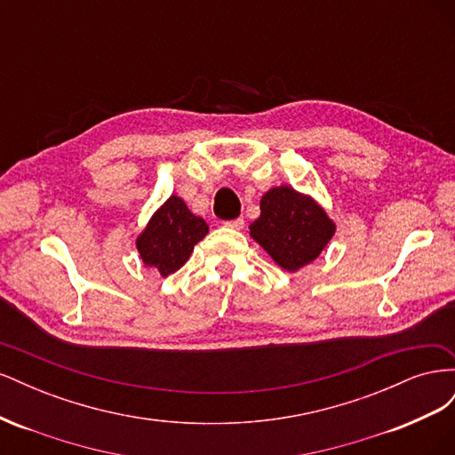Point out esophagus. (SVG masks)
Segmentation results:
<instances>
[{"label": "esophagus", "instance_id": "1", "mask_svg": "<svg viewBox=\"0 0 455 455\" xmlns=\"http://www.w3.org/2000/svg\"><path fill=\"white\" fill-rule=\"evenodd\" d=\"M224 226L231 228V229H243V226H244V220H243V218L229 220V222H224Z\"/></svg>", "mask_w": 455, "mask_h": 455}]
</instances>
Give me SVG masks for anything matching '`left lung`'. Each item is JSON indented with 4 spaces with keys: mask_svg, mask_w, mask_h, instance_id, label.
<instances>
[{
    "mask_svg": "<svg viewBox=\"0 0 455 455\" xmlns=\"http://www.w3.org/2000/svg\"><path fill=\"white\" fill-rule=\"evenodd\" d=\"M336 229L338 224L313 196L283 184L261 196L249 235L279 267L296 273L321 256Z\"/></svg>",
    "mask_w": 455,
    "mask_h": 455,
    "instance_id": "left-lung-1",
    "label": "left lung"
}]
</instances>
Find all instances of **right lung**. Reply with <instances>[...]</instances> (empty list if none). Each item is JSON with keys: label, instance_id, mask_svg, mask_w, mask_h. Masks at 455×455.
<instances>
[{"label": "right lung", "instance_id": "1", "mask_svg": "<svg viewBox=\"0 0 455 455\" xmlns=\"http://www.w3.org/2000/svg\"><path fill=\"white\" fill-rule=\"evenodd\" d=\"M206 233L209 224L191 212L182 197L172 194L149 216L136 235L134 246L146 267L156 269L161 277H169L186 264Z\"/></svg>", "mask_w": 455, "mask_h": 455}]
</instances>
